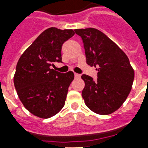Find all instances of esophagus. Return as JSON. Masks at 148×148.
<instances>
[{
    "label": "esophagus",
    "instance_id": "1",
    "mask_svg": "<svg viewBox=\"0 0 148 148\" xmlns=\"http://www.w3.org/2000/svg\"><path fill=\"white\" fill-rule=\"evenodd\" d=\"M74 77H76V78H78V77H80V74H77V73H75L74 74Z\"/></svg>",
    "mask_w": 148,
    "mask_h": 148
}]
</instances>
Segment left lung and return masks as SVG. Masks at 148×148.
<instances>
[{
    "label": "left lung",
    "mask_w": 148,
    "mask_h": 148,
    "mask_svg": "<svg viewBox=\"0 0 148 148\" xmlns=\"http://www.w3.org/2000/svg\"><path fill=\"white\" fill-rule=\"evenodd\" d=\"M83 41L86 63L98 71L97 80L82 74V97L94 112L109 115L127 99L134 80V70L126 54L109 37L96 28L75 29Z\"/></svg>",
    "instance_id": "8db88e82"
}]
</instances>
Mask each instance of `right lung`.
<instances>
[{
	"label": "right lung",
	"mask_w": 148,
	"mask_h": 148,
	"mask_svg": "<svg viewBox=\"0 0 148 148\" xmlns=\"http://www.w3.org/2000/svg\"><path fill=\"white\" fill-rule=\"evenodd\" d=\"M74 35L72 29L47 28L18 61L13 80L16 93L24 107L38 117H51L64 106L74 73L62 74L51 66L62 62V46Z\"/></svg>",
	"instance_id": "1"
}]
</instances>
